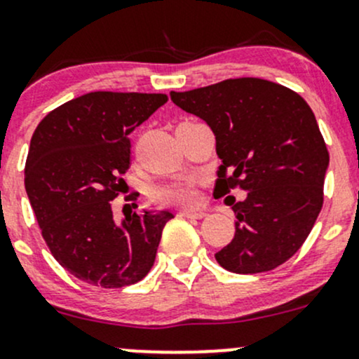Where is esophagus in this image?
Instances as JSON below:
<instances>
[{
    "mask_svg": "<svg viewBox=\"0 0 359 359\" xmlns=\"http://www.w3.org/2000/svg\"><path fill=\"white\" fill-rule=\"evenodd\" d=\"M179 215L187 217V219H201V217H205L206 213L203 212V210H180Z\"/></svg>",
    "mask_w": 359,
    "mask_h": 359,
    "instance_id": "esophagus-1",
    "label": "esophagus"
}]
</instances>
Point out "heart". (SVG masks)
Returning <instances> with one entry per match:
<instances>
[{
    "mask_svg": "<svg viewBox=\"0 0 359 359\" xmlns=\"http://www.w3.org/2000/svg\"><path fill=\"white\" fill-rule=\"evenodd\" d=\"M153 200L159 205H191L196 201V193L189 180H175L154 187Z\"/></svg>",
    "mask_w": 359,
    "mask_h": 359,
    "instance_id": "obj_1",
    "label": "heart"
}]
</instances>
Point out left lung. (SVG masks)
I'll return each instance as SVG.
<instances>
[{"instance_id":"8db88e82","label":"left lung","mask_w":359,"mask_h":359,"mask_svg":"<svg viewBox=\"0 0 359 359\" xmlns=\"http://www.w3.org/2000/svg\"><path fill=\"white\" fill-rule=\"evenodd\" d=\"M175 106L201 118L215 135L222 165L217 196L233 187L236 233L215 253L227 271L253 274L288 260L309 236L323 205L327 146L306 100L278 83L236 78L170 92Z\"/></svg>"}]
</instances>
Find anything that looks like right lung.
I'll return each mask as SVG.
<instances>
[{
	"mask_svg": "<svg viewBox=\"0 0 359 359\" xmlns=\"http://www.w3.org/2000/svg\"><path fill=\"white\" fill-rule=\"evenodd\" d=\"M168 100L163 93L90 92L45 116L25 161V191L57 262L78 280L121 288L153 267L168 210L112 215L128 135Z\"/></svg>",
	"mask_w": 359,
	"mask_h": 359,
	"instance_id": "add662e5",
	"label": "right lung"
}]
</instances>
